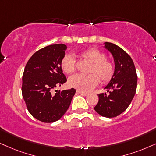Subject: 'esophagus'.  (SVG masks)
Masks as SVG:
<instances>
[{"label": "esophagus", "mask_w": 156, "mask_h": 156, "mask_svg": "<svg viewBox=\"0 0 156 156\" xmlns=\"http://www.w3.org/2000/svg\"><path fill=\"white\" fill-rule=\"evenodd\" d=\"M78 93V94H80V95H82V96H88V93H86V92H84V91H81V90H78V91H77Z\"/></svg>", "instance_id": "34e87169"}]
</instances>
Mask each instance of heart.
<instances>
[{
  "mask_svg": "<svg viewBox=\"0 0 156 156\" xmlns=\"http://www.w3.org/2000/svg\"><path fill=\"white\" fill-rule=\"evenodd\" d=\"M80 55L92 62L90 72L95 73L76 74L71 76L68 80V83L71 87L81 91H88L98 84L99 76L104 83L112 79L114 73V66L111 61L106 59L105 53L96 48H88L83 50ZM61 68L67 74L73 73L76 71V60L73 55L72 54L65 55L61 60Z\"/></svg>",
  "mask_w": 156,
  "mask_h": 156,
  "instance_id": "b5f03b06",
  "label": "heart"
}]
</instances>
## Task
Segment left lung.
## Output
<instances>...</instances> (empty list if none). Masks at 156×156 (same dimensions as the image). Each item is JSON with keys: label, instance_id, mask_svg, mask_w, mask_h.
<instances>
[{"label": "left lung", "instance_id": "8db88e82", "mask_svg": "<svg viewBox=\"0 0 156 156\" xmlns=\"http://www.w3.org/2000/svg\"><path fill=\"white\" fill-rule=\"evenodd\" d=\"M104 47L111 53L114 61V73L104 89L109 92L98 94L94 109L102 117L112 118L125 112L130 104L137 89V76L132 58L119 46L104 42Z\"/></svg>", "mask_w": 156, "mask_h": 156}]
</instances>
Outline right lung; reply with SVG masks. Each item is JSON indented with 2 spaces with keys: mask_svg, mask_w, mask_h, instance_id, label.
Wrapping results in <instances>:
<instances>
[{
  "mask_svg": "<svg viewBox=\"0 0 156 156\" xmlns=\"http://www.w3.org/2000/svg\"><path fill=\"white\" fill-rule=\"evenodd\" d=\"M66 50L63 44L41 49L31 57L23 71L21 91L27 109L34 118L45 123L60 119L76 94L73 88L52 92L67 81L61 68Z\"/></svg>",
  "mask_w": 156,
  "mask_h": 156,
  "instance_id": "1",
  "label": "right lung"
}]
</instances>
